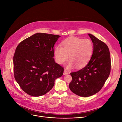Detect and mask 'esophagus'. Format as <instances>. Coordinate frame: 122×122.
I'll use <instances>...</instances> for the list:
<instances>
[{
  "instance_id": "34e87169",
  "label": "esophagus",
  "mask_w": 122,
  "mask_h": 122,
  "mask_svg": "<svg viewBox=\"0 0 122 122\" xmlns=\"http://www.w3.org/2000/svg\"><path fill=\"white\" fill-rule=\"evenodd\" d=\"M68 73V71H67L66 70V69H65L64 71V73H63V74H64V75H66V74H67Z\"/></svg>"
}]
</instances>
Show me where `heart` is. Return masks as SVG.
I'll return each mask as SVG.
<instances>
[{
    "label": "heart",
    "instance_id": "1",
    "mask_svg": "<svg viewBox=\"0 0 122 122\" xmlns=\"http://www.w3.org/2000/svg\"><path fill=\"white\" fill-rule=\"evenodd\" d=\"M62 47L57 46L54 49L56 61L59 64H64L68 59L66 67H84L88 63L93 55L94 46L89 39L69 38L62 43Z\"/></svg>",
    "mask_w": 122,
    "mask_h": 122
}]
</instances>
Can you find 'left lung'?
<instances>
[{
    "instance_id": "8db88e82",
    "label": "left lung",
    "mask_w": 122,
    "mask_h": 122,
    "mask_svg": "<svg viewBox=\"0 0 122 122\" xmlns=\"http://www.w3.org/2000/svg\"><path fill=\"white\" fill-rule=\"evenodd\" d=\"M94 46L93 55L83 68L71 73L72 79L69 84L71 90L82 97L91 96L103 86L111 71V56L107 45L93 35L88 34Z\"/></svg>"
}]
</instances>
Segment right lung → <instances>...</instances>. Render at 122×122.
Masks as SVG:
<instances>
[{"instance_id": "right-lung-1", "label": "right lung", "mask_w": 122, "mask_h": 122, "mask_svg": "<svg viewBox=\"0 0 122 122\" xmlns=\"http://www.w3.org/2000/svg\"><path fill=\"white\" fill-rule=\"evenodd\" d=\"M60 36L36 33L21 42L13 56L15 80L33 97L46 94L61 77L64 68L55 61L54 46Z\"/></svg>"}]
</instances>
